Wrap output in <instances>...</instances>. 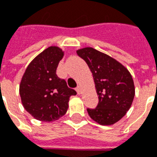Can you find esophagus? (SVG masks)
<instances>
[{"label":"esophagus","instance_id":"34e87169","mask_svg":"<svg viewBox=\"0 0 157 157\" xmlns=\"http://www.w3.org/2000/svg\"><path fill=\"white\" fill-rule=\"evenodd\" d=\"M76 91H77L78 94H81V92H82V88L80 86H78L77 88H76Z\"/></svg>","mask_w":157,"mask_h":157}]
</instances>
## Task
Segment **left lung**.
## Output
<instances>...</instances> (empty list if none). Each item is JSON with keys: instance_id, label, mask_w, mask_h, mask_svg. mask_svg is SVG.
I'll return each mask as SVG.
<instances>
[{"instance_id": "left-lung-1", "label": "left lung", "mask_w": 157, "mask_h": 157, "mask_svg": "<svg viewBox=\"0 0 157 157\" xmlns=\"http://www.w3.org/2000/svg\"><path fill=\"white\" fill-rule=\"evenodd\" d=\"M94 77L98 96L96 108H88V115L98 124L109 126L126 115L132 104L135 86L132 74L118 61L92 47L77 50Z\"/></svg>"}]
</instances>
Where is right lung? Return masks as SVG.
<instances>
[{
	"mask_svg": "<svg viewBox=\"0 0 157 157\" xmlns=\"http://www.w3.org/2000/svg\"><path fill=\"white\" fill-rule=\"evenodd\" d=\"M63 55L59 47L47 48L29 63L22 76L20 83L21 102L25 109L39 121L49 122L60 118L69 108V98L77 94L56 74Z\"/></svg>",
	"mask_w": 157,
	"mask_h": 157,
	"instance_id": "add662e5",
	"label": "right lung"
}]
</instances>
